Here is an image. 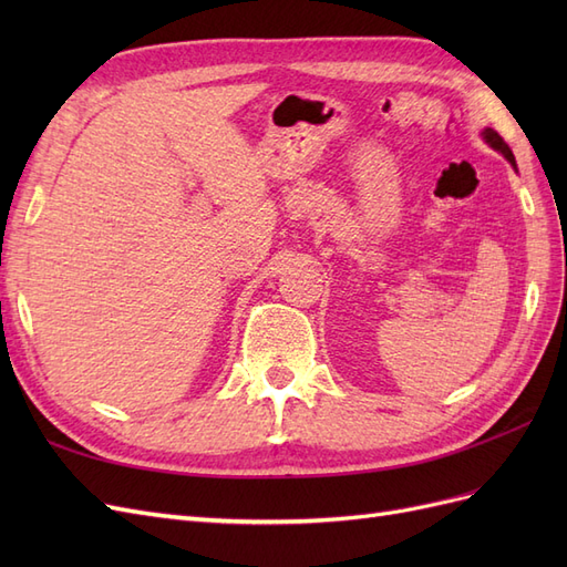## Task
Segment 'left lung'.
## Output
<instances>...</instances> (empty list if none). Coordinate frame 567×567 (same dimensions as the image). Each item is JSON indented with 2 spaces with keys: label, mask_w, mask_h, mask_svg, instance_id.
<instances>
[{
  "label": "left lung",
  "mask_w": 567,
  "mask_h": 567,
  "mask_svg": "<svg viewBox=\"0 0 567 567\" xmlns=\"http://www.w3.org/2000/svg\"><path fill=\"white\" fill-rule=\"evenodd\" d=\"M483 136H485V142H487V144H489L494 151H499L502 156H504V158H506V161H508L513 167H516V158H513V151L508 148V144L502 140L499 134H496L494 130H489V127H487V130L483 132Z\"/></svg>",
  "instance_id": "1"
}]
</instances>
